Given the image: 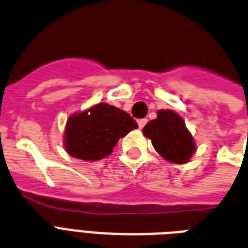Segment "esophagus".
I'll return each instance as SVG.
<instances>
[{
    "label": "esophagus",
    "instance_id": "1",
    "mask_svg": "<svg viewBox=\"0 0 248 248\" xmlns=\"http://www.w3.org/2000/svg\"><path fill=\"white\" fill-rule=\"evenodd\" d=\"M138 123V126H140V129H142L143 126H145V124L147 123V120L146 119H140V120H137Z\"/></svg>",
    "mask_w": 248,
    "mask_h": 248
}]
</instances>
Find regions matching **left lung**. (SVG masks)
<instances>
[{"label": "left lung", "instance_id": "1", "mask_svg": "<svg viewBox=\"0 0 248 248\" xmlns=\"http://www.w3.org/2000/svg\"><path fill=\"white\" fill-rule=\"evenodd\" d=\"M142 133L150 138L155 151L170 163H189L197 150V143L186 128L185 120L172 110H159L156 119L147 123Z\"/></svg>", "mask_w": 248, "mask_h": 248}]
</instances>
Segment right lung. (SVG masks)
Returning <instances> with one entry per match:
<instances>
[{"mask_svg":"<svg viewBox=\"0 0 248 248\" xmlns=\"http://www.w3.org/2000/svg\"><path fill=\"white\" fill-rule=\"evenodd\" d=\"M138 128L125 111L99 102L67 119L63 145L67 154L85 162L106 158L120 138Z\"/></svg>","mask_w":248,"mask_h":248,"instance_id":"1","label":"right lung"}]
</instances>
